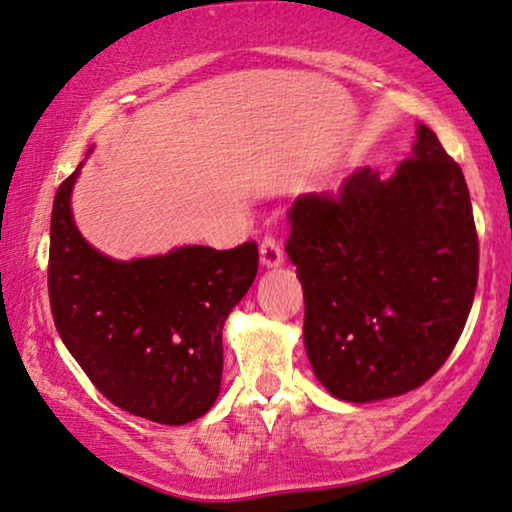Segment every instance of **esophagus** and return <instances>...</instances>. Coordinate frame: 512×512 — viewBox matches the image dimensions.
Returning a JSON list of instances; mask_svg holds the SVG:
<instances>
[{"label": "esophagus", "mask_w": 512, "mask_h": 512, "mask_svg": "<svg viewBox=\"0 0 512 512\" xmlns=\"http://www.w3.org/2000/svg\"><path fill=\"white\" fill-rule=\"evenodd\" d=\"M260 262H262V267H267V269L281 267V264H283V250H281V245L276 243V238H271V236L262 238Z\"/></svg>", "instance_id": "1"}]
</instances>
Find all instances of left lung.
I'll return each instance as SVG.
<instances>
[{
    "label": "left lung",
    "instance_id": "obj_1",
    "mask_svg": "<svg viewBox=\"0 0 512 512\" xmlns=\"http://www.w3.org/2000/svg\"><path fill=\"white\" fill-rule=\"evenodd\" d=\"M285 243L304 290V349L327 393L414 391L459 342L478 288V234L459 163L419 124L388 180L358 168L337 199L302 194Z\"/></svg>",
    "mask_w": 512,
    "mask_h": 512
}]
</instances>
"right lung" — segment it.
<instances>
[{
    "label": "right lung",
    "instance_id": "add662e5",
    "mask_svg": "<svg viewBox=\"0 0 512 512\" xmlns=\"http://www.w3.org/2000/svg\"><path fill=\"white\" fill-rule=\"evenodd\" d=\"M81 166L58 187L51 213L49 297L58 335L109 403L156 424H189L220 395L222 327L255 281L257 245L107 257L74 224Z\"/></svg>",
    "mask_w": 512,
    "mask_h": 512
}]
</instances>
